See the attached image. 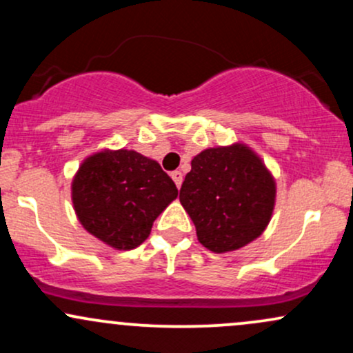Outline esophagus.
Listing matches in <instances>:
<instances>
[{
  "label": "esophagus",
  "mask_w": 353,
  "mask_h": 353,
  "mask_svg": "<svg viewBox=\"0 0 353 353\" xmlns=\"http://www.w3.org/2000/svg\"><path fill=\"white\" fill-rule=\"evenodd\" d=\"M171 177H172V181L176 182L177 189H179L181 184H182V172H181V171H174V172L171 174Z\"/></svg>",
  "instance_id": "esophagus-1"
}]
</instances>
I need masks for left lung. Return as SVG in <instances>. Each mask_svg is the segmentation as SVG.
<instances>
[{
  "label": "left lung",
  "instance_id": "1",
  "mask_svg": "<svg viewBox=\"0 0 353 353\" xmlns=\"http://www.w3.org/2000/svg\"><path fill=\"white\" fill-rule=\"evenodd\" d=\"M277 184L252 148L216 145L190 161L179 201L197 241L216 254L232 252L262 236L275 208Z\"/></svg>",
  "mask_w": 353,
  "mask_h": 353
}]
</instances>
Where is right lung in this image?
<instances>
[{
    "mask_svg": "<svg viewBox=\"0 0 353 353\" xmlns=\"http://www.w3.org/2000/svg\"><path fill=\"white\" fill-rule=\"evenodd\" d=\"M177 197L157 161L132 149H103L88 156L71 182L76 217L91 236L116 250H131Z\"/></svg>",
    "mask_w": 353,
    "mask_h": 353,
    "instance_id": "1",
    "label": "right lung"
}]
</instances>
